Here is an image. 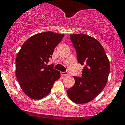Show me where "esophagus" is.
<instances>
[{
  "label": "esophagus",
  "mask_w": 125,
  "mask_h": 125,
  "mask_svg": "<svg viewBox=\"0 0 125 125\" xmlns=\"http://www.w3.org/2000/svg\"><path fill=\"white\" fill-rule=\"evenodd\" d=\"M61 74L63 76H65L68 75V72H61Z\"/></svg>",
  "instance_id": "34e87169"
}]
</instances>
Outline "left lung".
Segmentation results:
<instances>
[{"label": "left lung", "instance_id": "8db88e82", "mask_svg": "<svg viewBox=\"0 0 125 125\" xmlns=\"http://www.w3.org/2000/svg\"><path fill=\"white\" fill-rule=\"evenodd\" d=\"M75 48L77 61L85 64L82 77L74 76L75 83L67 91L76 104H83L94 99L105 87L110 72V63L99 42L84 34L70 35Z\"/></svg>", "mask_w": 125, "mask_h": 125}]
</instances>
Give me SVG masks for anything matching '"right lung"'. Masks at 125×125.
Masks as SVG:
<instances>
[{
    "mask_svg": "<svg viewBox=\"0 0 125 125\" xmlns=\"http://www.w3.org/2000/svg\"><path fill=\"white\" fill-rule=\"evenodd\" d=\"M64 34L52 31L40 33L26 40L16 58V76L26 95L39 100L46 96L60 72L48 65L55 47Z\"/></svg>",
    "mask_w": 125,
    "mask_h": 125,
    "instance_id": "right-lung-1",
    "label": "right lung"
}]
</instances>
